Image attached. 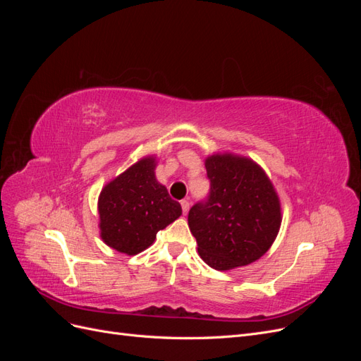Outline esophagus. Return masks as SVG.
Wrapping results in <instances>:
<instances>
[{"label": "esophagus", "mask_w": 361, "mask_h": 361, "mask_svg": "<svg viewBox=\"0 0 361 361\" xmlns=\"http://www.w3.org/2000/svg\"><path fill=\"white\" fill-rule=\"evenodd\" d=\"M180 206H182V212L183 214H187L190 211V202L188 200H182Z\"/></svg>", "instance_id": "esophagus-1"}]
</instances>
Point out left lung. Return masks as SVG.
I'll use <instances>...</instances> for the list:
<instances>
[{
	"mask_svg": "<svg viewBox=\"0 0 361 361\" xmlns=\"http://www.w3.org/2000/svg\"><path fill=\"white\" fill-rule=\"evenodd\" d=\"M209 192L188 212L199 253L215 269L244 267L264 256L279 233L280 202L256 162L232 155L206 159Z\"/></svg>",
	"mask_w": 361,
	"mask_h": 361,
	"instance_id": "left-lung-1",
	"label": "left lung"
}]
</instances>
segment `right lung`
<instances>
[{
  "label": "right lung",
  "instance_id": "obj_1",
  "mask_svg": "<svg viewBox=\"0 0 361 361\" xmlns=\"http://www.w3.org/2000/svg\"><path fill=\"white\" fill-rule=\"evenodd\" d=\"M155 159L145 158L111 180L99 195L101 236L106 245L137 255L180 216L182 207L155 179Z\"/></svg>",
  "mask_w": 361,
  "mask_h": 361
}]
</instances>
